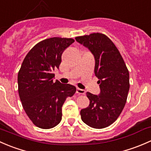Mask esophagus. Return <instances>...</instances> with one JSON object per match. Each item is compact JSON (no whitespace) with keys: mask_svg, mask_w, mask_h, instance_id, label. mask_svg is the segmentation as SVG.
I'll list each match as a JSON object with an SVG mask.
<instances>
[{"mask_svg":"<svg viewBox=\"0 0 151 151\" xmlns=\"http://www.w3.org/2000/svg\"><path fill=\"white\" fill-rule=\"evenodd\" d=\"M76 92H77V94H86V91L83 89H81V88H77V89H76Z\"/></svg>","mask_w":151,"mask_h":151,"instance_id":"obj_1","label":"esophagus"}]
</instances>
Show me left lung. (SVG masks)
<instances>
[{"mask_svg": "<svg viewBox=\"0 0 151 151\" xmlns=\"http://www.w3.org/2000/svg\"><path fill=\"white\" fill-rule=\"evenodd\" d=\"M88 49L95 60L94 74L99 79V95L86 93L89 105L81 110V120L89 127L102 129L111 125L125 106L129 90V73L113 41L102 33L76 38Z\"/></svg>", "mask_w": 151, "mask_h": 151, "instance_id": "left-lung-1", "label": "left lung"}]
</instances>
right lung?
Wrapping results in <instances>:
<instances>
[{
  "instance_id": "add662e5",
  "label": "right lung",
  "mask_w": 151,
  "mask_h": 151,
  "mask_svg": "<svg viewBox=\"0 0 151 151\" xmlns=\"http://www.w3.org/2000/svg\"><path fill=\"white\" fill-rule=\"evenodd\" d=\"M75 41L73 38L43 40L32 48L18 73V91L26 114L36 127L51 129L62 120V107L76 88L53 81V71L58 69L62 54Z\"/></svg>"
}]
</instances>
